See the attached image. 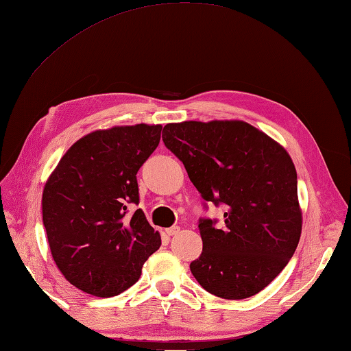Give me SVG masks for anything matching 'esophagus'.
Returning <instances> with one entry per match:
<instances>
[{
    "label": "esophagus",
    "instance_id": "1",
    "mask_svg": "<svg viewBox=\"0 0 351 351\" xmlns=\"http://www.w3.org/2000/svg\"><path fill=\"white\" fill-rule=\"evenodd\" d=\"M179 227L178 226H173V227H169V229H166V234L167 236H173V234H178L179 233Z\"/></svg>",
    "mask_w": 351,
    "mask_h": 351
}]
</instances>
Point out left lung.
<instances>
[{"label": "left lung", "instance_id": "obj_1", "mask_svg": "<svg viewBox=\"0 0 351 351\" xmlns=\"http://www.w3.org/2000/svg\"><path fill=\"white\" fill-rule=\"evenodd\" d=\"M206 202L224 205V223L200 219L202 254L190 265L200 286L247 299L282 271L302 232L298 175L289 152L243 121H185L162 130Z\"/></svg>", "mask_w": 351, "mask_h": 351}]
</instances>
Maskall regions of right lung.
Segmentation results:
<instances>
[{"label": "right lung", "instance_id": "right-lung-1", "mask_svg": "<svg viewBox=\"0 0 351 351\" xmlns=\"http://www.w3.org/2000/svg\"><path fill=\"white\" fill-rule=\"evenodd\" d=\"M161 125L97 130L64 154L46 181L43 224L56 266L73 286L117 296L141 278L161 245L138 203L137 172L160 143Z\"/></svg>", "mask_w": 351, "mask_h": 351}]
</instances>
